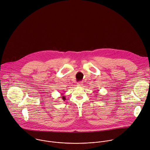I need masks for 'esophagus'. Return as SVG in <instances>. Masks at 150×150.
I'll return each instance as SVG.
<instances>
[{
    "instance_id": "obj_1",
    "label": "esophagus",
    "mask_w": 150,
    "mask_h": 150,
    "mask_svg": "<svg viewBox=\"0 0 150 150\" xmlns=\"http://www.w3.org/2000/svg\"><path fill=\"white\" fill-rule=\"evenodd\" d=\"M77 85H78V86H82L83 85V83H82V82H78V83H77Z\"/></svg>"
}]
</instances>
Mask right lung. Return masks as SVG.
Masks as SVG:
<instances>
[{
	"instance_id": "1",
	"label": "right lung",
	"mask_w": 150,
	"mask_h": 150,
	"mask_svg": "<svg viewBox=\"0 0 150 150\" xmlns=\"http://www.w3.org/2000/svg\"><path fill=\"white\" fill-rule=\"evenodd\" d=\"M62 99H63V100H65V96H62Z\"/></svg>"
}]
</instances>
